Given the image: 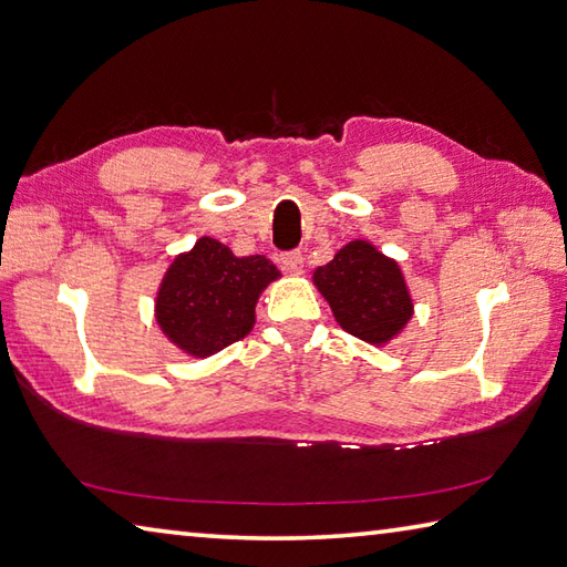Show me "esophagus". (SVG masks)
I'll use <instances>...</instances> for the list:
<instances>
[{
    "label": "esophagus",
    "instance_id": "34e87169",
    "mask_svg": "<svg viewBox=\"0 0 567 567\" xmlns=\"http://www.w3.org/2000/svg\"><path fill=\"white\" fill-rule=\"evenodd\" d=\"M279 264L286 274L298 276L303 274V254L301 251H286L279 256Z\"/></svg>",
    "mask_w": 567,
    "mask_h": 567
}]
</instances>
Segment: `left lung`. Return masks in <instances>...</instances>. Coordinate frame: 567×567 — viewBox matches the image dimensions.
Instances as JSON below:
<instances>
[{
  "instance_id": "1",
  "label": "left lung",
  "mask_w": 567,
  "mask_h": 567,
  "mask_svg": "<svg viewBox=\"0 0 567 567\" xmlns=\"http://www.w3.org/2000/svg\"><path fill=\"white\" fill-rule=\"evenodd\" d=\"M313 284L346 333L370 346H388L414 316V303L400 264L365 239L348 241Z\"/></svg>"
}]
</instances>
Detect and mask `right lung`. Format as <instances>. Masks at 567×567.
I'll return each instance as SVG.
<instances>
[{"label": "right lung", "mask_w": 567, "mask_h": 567, "mask_svg": "<svg viewBox=\"0 0 567 567\" xmlns=\"http://www.w3.org/2000/svg\"><path fill=\"white\" fill-rule=\"evenodd\" d=\"M281 271L266 256H234L212 237L177 254L155 298V320L189 358H209L256 323V303Z\"/></svg>", "instance_id": "right-lung-1"}]
</instances>
